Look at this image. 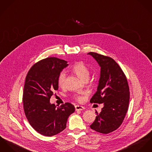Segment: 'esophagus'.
I'll return each instance as SVG.
<instances>
[{
	"instance_id": "esophagus-1",
	"label": "esophagus",
	"mask_w": 152,
	"mask_h": 152,
	"mask_svg": "<svg viewBox=\"0 0 152 152\" xmlns=\"http://www.w3.org/2000/svg\"><path fill=\"white\" fill-rule=\"evenodd\" d=\"M85 108L83 106L80 105H75V110L76 111H82L83 110H84Z\"/></svg>"
}]
</instances>
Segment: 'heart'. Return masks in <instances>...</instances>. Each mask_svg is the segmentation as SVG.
Returning a JSON list of instances; mask_svg holds the SVG:
<instances>
[{
	"label": "heart",
	"instance_id": "heart-1",
	"mask_svg": "<svg viewBox=\"0 0 152 152\" xmlns=\"http://www.w3.org/2000/svg\"><path fill=\"white\" fill-rule=\"evenodd\" d=\"M72 70L82 80H84L85 79L88 78L89 77V70L88 68L86 67V66L83 63L81 62H79L75 64L72 67ZM66 76V74L65 71H62L59 73L58 77V83L59 86L63 87L65 85ZM74 98L76 100L79 102H82L84 99L83 96L79 94H75L74 96Z\"/></svg>",
	"mask_w": 152,
	"mask_h": 152
}]
</instances>
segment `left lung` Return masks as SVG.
Instances as JSON below:
<instances>
[{
	"label": "left lung",
	"instance_id": "left-lung-1",
	"mask_svg": "<svg viewBox=\"0 0 152 152\" xmlns=\"http://www.w3.org/2000/svg\"><path fill=\"white\" fill-rule=\"evenodd\" d=\"M101 68L97 90L90 99L91 103L104 104L101 111L90 125L95 131L107 134L122 124L128 111L129 102V88L125 75L111 58L89 52Z\"/></svg>",
	"mask_w": 152,
	"mask_h": 152
}]
</instances>
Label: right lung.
Returning <instances> with one entry per match:
<instances>
[{
  "label": "right lung",
  "mask_w": 152,
  "mask_h": 152,
  "mask_svg": "<svg viewBox=\"0 0 152 152\" xmlns=\"http://www.w3.org/2000/svg\"><path fill=\"white\" fill-rule=\"evenodd\" d=\"M68 65L65 60L50 57L35 64L26 76L23 95L24 113L31 126L41 135L52 136L64 131L69 116L75 111L69 102L56 108L50 102L58 89V76Z\"/></svg>",
  "instance_id": "add662e5"
}]
</instances>
